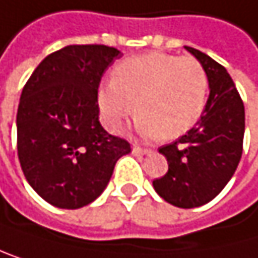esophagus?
Wrapping results in <instances>:
<instances>
[{
    "mask_svg": "<svg viewBox=\"0 0 258 258\" xmlns=\"http://www.w3.org/2000/svg\"><path fill=\"white\" fill-rule=\"evenodd\" d=\"M133 153L135 155H148V153H152V150L150 148L139 147V145H133Z\"/></svg>",
    "mask_w": 258,
    "mask_h": 258,
    "instance_id": "esophagus-1",
    "label": "esophagus"
}]
</instances>
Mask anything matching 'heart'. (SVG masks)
<instances>
[{"label": "heart", "mask_w": 258, "mask_h": 258, "mask_svg": "<svg viewBox=\"0 0 258 258\" xmlns=\"http://www.w3.org/2000/svg\"><path fill=\"white\" fill-rule=\"evenodd\" d=\"M207 91L209 79L198 60L148 52L122 60L113 80L102 83L97 100L108 130L119 132L136 110L141 135L178 138L201 117Z\"/></svg>", "instance_id": "obj_1"}]
</instances>
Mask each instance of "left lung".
<instances>
[{"label":"left lung","instance_id":"obj_1","mask_svg":"<svg viewBox=\"0 0 258 258\" xmlns=\"http://www.w3.org/2000/svg\"><path fill=\"white\" fill-rule=\"evenodd\" d=\"M206 69L211 94L200 120L184 136L162 145L168 170L153 179L161 198L182 209L212 201L229 182L243 153L244 105L226 68L185 46Z\"/></svg>","mask_w":258,"mask_h":258}]
</instances>
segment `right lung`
Masks as SVG:
<instances>
[{
    "label": "right lung",
    "instance_id": "obj_1",
    "mask_svg": "<svg viewBox=\"0 0 258 258\" xmlns=\"http://www.w3.org/2000/svg\"><path fill=\"white\" fill-rule=\"evenodd\" d=\"M122 54L105 44H71L49 54L26 82L17 113V150L32 189L60 209L93 203L130 142L103 130L97 91Z\"/></svg>",
    "mask_w": 258,
    "mask_h": 258
}]
</instances>
